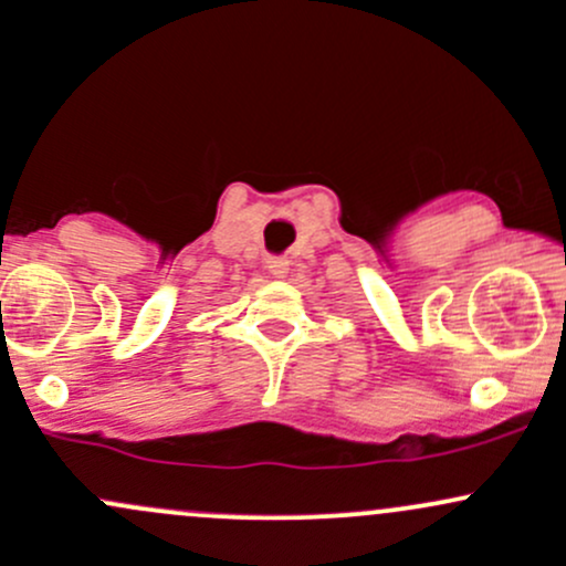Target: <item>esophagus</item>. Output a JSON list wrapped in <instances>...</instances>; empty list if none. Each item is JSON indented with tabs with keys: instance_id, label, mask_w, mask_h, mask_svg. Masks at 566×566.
Returning a JSON list of instances; mask_svg holds the SVG:
<instances>
[{
	"instance_id": "1",
	"label": "esophagus",
	"mask_w": 566,
	"mask_h": 566,
	"mask_svg": "<svg viewBox=\"0 0 566 566\" xmlns=\"http://www.w3.org/2000/svg\"><path fill=\"white\" fill-rule=\"evenodd\" d=\"M268 271H271V276L284 279L290 273V263L284 258H268Z\"/></svg>"
}]
</instances>
